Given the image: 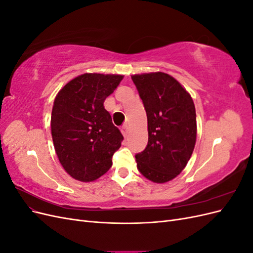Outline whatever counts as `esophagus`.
<instances>
[{
    "instance_id": "1",
    "label": "esophagus",
    "mask_w": 253,
    "mask_h": 253,
    "mask_svg": "<svg viewBox=\"0 0 253 253\" xmlns=\"http://www.w3.org/2000/svg\"><path fill=\"white\" fill-rule=\"evenodd\" d=\"M121 133H122V135H124L125 137H127V135H128V127H127V126H125L121 127Z\"/></svg>"
}]
</instances>
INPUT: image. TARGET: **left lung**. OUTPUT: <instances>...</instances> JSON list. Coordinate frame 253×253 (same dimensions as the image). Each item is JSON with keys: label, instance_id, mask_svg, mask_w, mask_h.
<instances>
[{"label": "left lung", "instance_id": "8db88e82", "mask_svg": "<svg viewBox=\"0 0 253 253\" xmlns=\"http://www.w3.org/2000/svg\"><path fill=\"white\" fill-rule=\"evenodd\" d=\"M148 117L149 140L135 155L139 172L167 182L187 166L196 141V113L190 94L172 76L157 72L132 76Z\"/></svg>", "mask_w": 253, "mask_h": 253}]
</instances>
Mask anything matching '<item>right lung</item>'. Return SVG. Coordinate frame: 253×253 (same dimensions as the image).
Wrapping results in <instances>:
<instances>
[{"label":"right lung","instance_id":"add662e5","mask_svg":"<svg viewBox=\"0 0 253 253\" xmlns=\"http://www.w3.org/2000/svg\"><path fill=\"white\" fill-rule=\"evenodd\" d=\"M124 76L83 74L61 89L51 112V136L64 170L80 181H93L110 170L124 136L103 102Z\"/></svg>","mask_w":253,"mask_h":253}]
</instances>
